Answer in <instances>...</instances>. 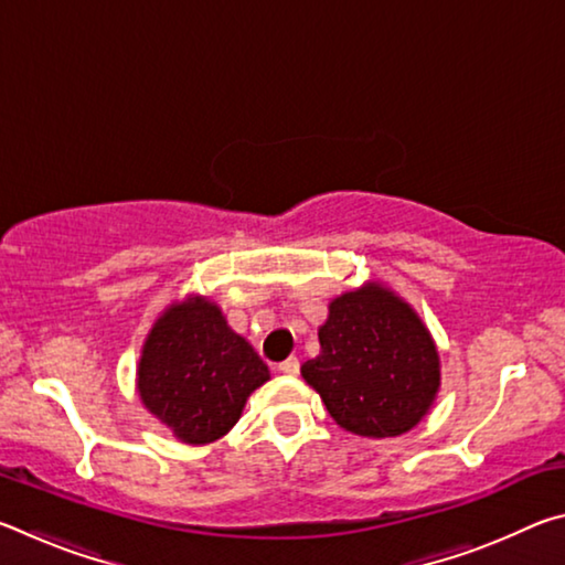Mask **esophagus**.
Listing matches in <instances>:
<instances>
[{
	"mask_svg": "<svg viewBox=\"0 0 565 565\" xmlns=\"http://www.w3.org/2000/svg\"><path fill=\"white\" fill-rule=\"evenodd\" d=\"M279 371L286 376H296V374H299V359H296V356L286 359L284 363H279Z\"/></svg>",
	"mask_w": 565,
	"mask_h": 565,
	"instance_id": "esophagus-1",
	"label": "esophagus"
}]
</instances>
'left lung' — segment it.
Returning a JSON list of instances; mask_svg holds the SVG:
<instances>
[{
  "mask_svg": "<svg viewBox=\"0 0 565 565\" xmlns=\"http://www.w3.org/2000/svg\"><path fill=\"white\" fill-rule=\"evenodd\" d=\"M321 353L301 376L341 428L369 438L401 436L436 401L441 361L418 313L386 286L363 284L329 303Z\"/></svg>",
  "mask_w": 565,
  "mask_h": 565,
  "instance_id": "8db88e82",
  "label": "left lung"
}]
</instances>
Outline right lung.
Returning a JSON list of instances; mask_svg holds the SVG:
<instances>
[{"label":"right lung","mask_w":565,"mask_h":565,"mask_svg":"<svg viewBox=\"0 0 565 565\" xmlns=\"http://www.w3.org/2000/svg\"><path fill=\"white\" fill-rule=\"evenodd\" d=\"M269 366L204 296L171 303L145 341L137 388L179 441L212 444L234 428Z\"/></svg>","instance_id":"obj_1"}]
</instances>
